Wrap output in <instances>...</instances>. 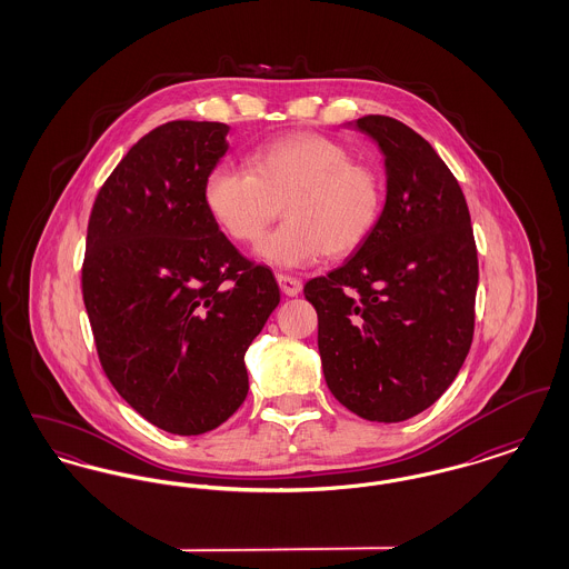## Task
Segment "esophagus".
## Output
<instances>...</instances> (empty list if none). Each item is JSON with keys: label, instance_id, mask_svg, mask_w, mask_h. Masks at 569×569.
<instances>
[{"label": "esophagus", "instance_id": "1", "mask_svg": "<svg viewBox=\"0 0 569 569\" xmlns=\"http://www.w3.org/2000/svg\"><path fill=\"white\" fill-rule=\"evenodd\" d=\"M277 283L286 297H297L302 290V281L292 274H277Z\"/></svg>", "mask_w": 569, "mask_h": 569}]
</instances>
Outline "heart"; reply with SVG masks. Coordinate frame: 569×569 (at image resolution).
<instances>
[{"label":"heart","instance_id":"b5f03b06","mask_svg":"<svg viewBox=\"0 0 569 569\" xmlns=\"http://www.w3.org/2000/svg\"><path fill=\"white\" fill-rule=\"evenodd\" d=\"M247 170L219 166L204 183V202L234 243H258L283 207L286 223L258 244L274 269H305L325 253L343 258L373 232L383 209V183L343 144L298 132L256 149Z\"/></svg>","mask_w":569,"mask_h":569}]
</instances>
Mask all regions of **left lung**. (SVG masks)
I'll return each mask as SVG.
<instances>
[{
	"instance_id": "1",
	"label": "left lung",
	"mask_w": 569,
	"mask_h": 569,
	"mask_svg": "<svg viewBox=\"0 0 569 569\" xmlns=\"http://www.w3.org/2000/svg\"><path fill=\"white\" fill-rule=\"evenodd\" d=\"M378 142L386 204L343 267L307 281L318 348L335 399L371 422L425 411L459 376L471 348L478 249L450 168L406 123L367 114Z\"/></svg>"
}]
</instances>
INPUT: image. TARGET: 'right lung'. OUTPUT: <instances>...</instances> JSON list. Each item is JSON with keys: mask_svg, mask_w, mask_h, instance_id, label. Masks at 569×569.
I'll return each mask as SVG.
<instances>
[{"mask_svg": "<svg viewBox=\"0 0 569 569\" xmlns=\"http://www.w3.org/2000/svg\"><path fill=\"white\" fill-rule=\"evenodd\" d=\"M230 128L170 121L142 136L98 191L82 300L102 369L128 406L202 435L244 401V352L279 305L272 272L226 239L204 202Z\"/></svg>", "mask_w": 569, "mask_h": 569, "instance_id": "add662e5", "label": "right lung"}]
</instances>
